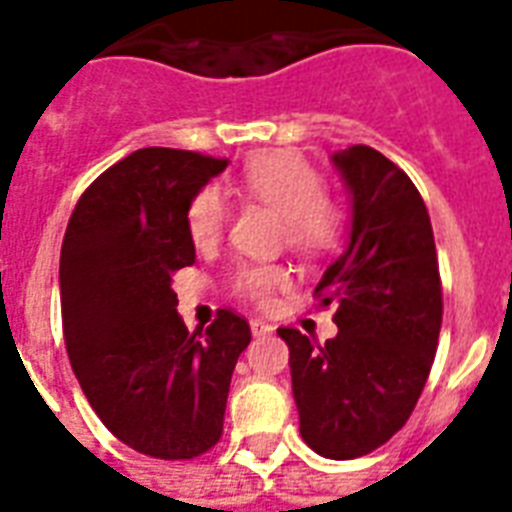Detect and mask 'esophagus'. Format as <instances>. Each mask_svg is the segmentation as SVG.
Returning <instances> with one entry per match:
<instances>
[{
    "instance_id": "esophagus-1",
    "label": "esophagus",
    "mask_w": 512,
    "mask_h": 512,
    "mask_svg": "<svg viewBox=\"0 0 512 512\" xmlns=\"http://www.w3.org/2000/svg\"><path fill=\"white\" fill-rule=\"evenodd\" d=\"M249 327H252V335H255V338L273 333V325H268V322H263V319H252V322H249Z\"/></svg>"
}]
</instances>
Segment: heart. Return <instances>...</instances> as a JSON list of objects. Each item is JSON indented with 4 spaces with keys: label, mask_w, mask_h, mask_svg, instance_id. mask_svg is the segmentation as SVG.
Masks as SVG:
<instances>
[{
    "label": "heart",
    "mask_w": 512,
    "mask_h": 512,
    "mask_svg": "<svg viewBox=\"0 0 512 512\" xmlns=\"http://www.w3.org/2000/svg\"><path fill=\"white\" fill-rule=\"evenodd\" d=\"M241 190L282 214L284 239L300 255H325L341 239V212L322 195L325 182L319 171L298 152L271 150L252 155L241 171ZM225 220L228 206L222 193L217 187H204L187 212L195 247H212L222 236ZM284 284L287 273L279 265H244L233 276L236 292L249 300H265Z\"/></svg>",
    "instance_id": "1"
}]
</instances>
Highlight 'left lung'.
<instances>
[{
    "label": "left lung",
    "mask_w": 512,
    "mask_h": 512,
    "mask_svg": "<svg viewBox=\"0 0 512 512\" xmlns=\"http://www.w3.org/2000/svg\"><path fill=\"white\" fill-rule=\"evenodd\" d=\"M351 220L346 249L317 284L338 335L317 346L282 327L290 346L300 435L327 459H354L411 416L443 322L438 252L427 206L403 169L368 144L330 155Z\"/></svg>",
    "instance_id": "8db88e82"
}]
</instances>
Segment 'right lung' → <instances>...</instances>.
<instances>
[{
	"label": "right lung",
	"mask_w": 512,
	"mask_h": 512,
	"mask_svg": "<svg viewBox=\"0 0 512 512\" xmlns=\"http://www.w3.org/2000/svg\"><path fill=\"white\" fill-rule=\"evenodd\" d=\"M228 161L144 147L77 201L61 247L69 362L104 427L139 454L193 459L220 440L247 319L220 311L204 333L177 314L171 276L195 263L193 198Z\"/></svg>",
	"instance_id": "obj_1"
}]
</instances>
